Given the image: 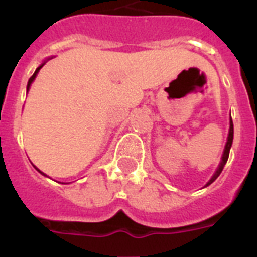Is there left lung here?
Returning a JSON list of instances; mask_svg holds the SVG:
<instances>
[{"label":"left lung","mask_w":257,"mask_h":257,"mask_svg":"<svg viewBox=\"0 0 257 257\" xmlns=\"http://www.w3.org/2000/svg\"><path fill=\"white\" fill-rule=\"evenodd\" d=\"M232 141H233V122H232V118H231V126H229V135H228V141L227 144H225V149H224V153H223V159H221V163H220L219 168H217V171H216V173L213 175V177H212L209 181H208L207 185H209V184H212L213 181H215L217 177L220 176V173H221V171H223L224 165L227 164V160L228 157H229V149H231L232 147Z\"/></svg>","instance_id":"left-lung-1"}]
</instances>
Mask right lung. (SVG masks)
Masks as SVG:
<instances>
[{
    "mask_svg": "<svg viewBox=\"0 0 257 257\" xmlns=\"http://www.w3.org/2000/svg\"><path fill=\"white\" fill-rule=\"evenodd\" d=\"M42 66H44V64H42V65H41V66H38V68H37V69H36V72H34V73H33V76H32V77H30V78H29V81H28V89H29V86H30V84H32V82H33V80H34V77H36V76H37V73H38V70H40V69H41V68H42ZM41 173H42V172H41Z\"/></svg>",
    "mask_w": 257,
    "mask_h": 257,
    "instance_id": "add662e5",
    "label": "right lung"
}]
</instances>
